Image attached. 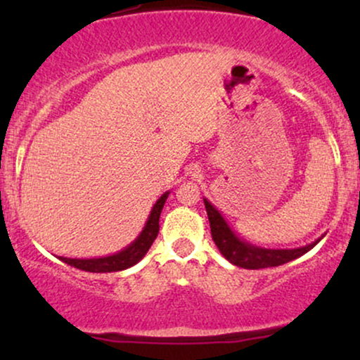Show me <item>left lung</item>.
I'll return each mask as SVG.
<instances>
[{"label":"left lung","instance_id":"8db88e82","mask_svg":"<svg viewBox=\"0 0 360 360\" xmlns=\"http://www.w3.org/2000/svg\"><path fill=\"white\" fill-rule=\"evenodd\" d=\"M203 200L213 242L217 243L223 257L232 262L233 266L243 267V269H264V267H276L281 264H286L289 260L298 259L308 250H311L323 237L321 235L318 240L309 243V245L298 247V249H262V247L252 245V243L237 237L225 218L221 217V213L206 198Z\"/></svg>","mask_w":360,"mask_h":360}]
</instances>
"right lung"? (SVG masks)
Instances as JSON below:
<instances>
[{
    "label": "right lung",
    "mask_w": 360,
    "mask_h": 360,
    "mask_svg": "<svg viewBox=\"0 0 360 360\" xmlns=\"http://www.w3.org/2000/svg\"><path fill=\"white\" fill-rule=\"evenodd\" d=\"M167 196H169V191L164 193L162 196L155 201V205L152 206L150 214H148L143 230L140 232L139 237L123 250L117 252V254L106 255V257H94V259L59 257V259L62 262L69 264V266L86 272H117V271H125L128 267L135 266V264L143 259V255L147 254L148 249H150V245L157 238V233H159L160 212H162Z\"/></svg>",
    "instance_id": "1"
}]
</instances>
